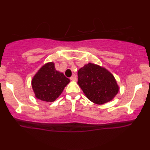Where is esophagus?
<instances>
[{
	"label": "esophagus",
	"mask_w": 150,
	"mask_h": 150,
	"mask_svg": "<svg viewBox=\"0 0 150 150\" xmlns=\"http://www.w3.org/2000/svg\"><path fill=\"white\" fill-rule=\"evenodd\" d=\"M70 80H72V81H76L77 80V77L75 76V75H74L71 77H70Z\"/></svg>",
	"instance_id": "esophagus-1"
}]
</instances>
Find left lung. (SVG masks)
Segmentation results:
<instances>
[{
    "instance_id": "obj_1",
    "label": "left lung",
    "mask_w": 150,
    "mask_h": 150,
    "mask_svg": "<svg viewBox=\"0 0 150 150\" xmlns=\"http://www.w3.org/2000/svg\"><path fill=\"white\" fill-rule=\"evenodd\" d=\"M78 84L87 99L97 104L111 101L119 91L115 77L100 65L89 63L77 72Z\"/></svg>"
}]
</instances>
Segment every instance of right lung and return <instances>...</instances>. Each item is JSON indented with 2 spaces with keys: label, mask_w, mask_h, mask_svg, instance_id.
<instances>
[{
  "label": "right lung",
  "mask_w": 150,
  "mask_h": 150,
  "mask_svg": "<svg viewBox=\"0 0 150 150\" xmlns=\"http://www.w3.org/2000/svg\"><path fill=\"white\" fill-rule=\"evenodd\" d=\"M70 80L55 68L54 63L44 64L34 75L32 87L35 97L46 102H53L63 92Z\"/></svg>",
  "instance_id": "add662e5"
}]
</instances>
